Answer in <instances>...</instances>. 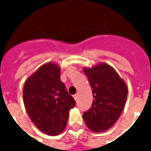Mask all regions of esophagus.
<instances>
[{
	"label": "esophagus",
	"mask_w": 151,
	"mask_h": 151,
	"mask_svg": "<svg viewBox=\"0 0 151 151\" xmlns=\"http://www.w3.org/2000/svg\"><path fill=\"white\" fill-rule=\"evenodd\" d=\"M73 98H74V99H75V100H78V94H75V95H73Z\"/></svg>",
	"instance_id": "esophagus-1"
}]
</instances>
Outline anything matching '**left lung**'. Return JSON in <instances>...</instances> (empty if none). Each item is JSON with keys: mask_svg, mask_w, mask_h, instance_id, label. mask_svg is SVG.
<instances>
[{"mask_svg": "<svg viewBox=\"0 0 151 151\" xmlns=\"http://www.w3.org/2000/svg\"><path fill=\"white\" fill-rule=\"evenodd\" d=\"M92 88L93 102L83 118L90 130L106 131L114 124L124 109L128 96L125 83L107 64L84 69Z\"/></svg>", "mask_w": 151, "mask_h": 151, "instance_id": "1", "label": "left lung"}]
</instances>
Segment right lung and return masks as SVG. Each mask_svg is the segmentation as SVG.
I'll list each match as a JSON object with an SVG mask.
<instances>
[{"mask_svg":"<svg viewBox=\"0 0 151 151\" xmlns=\"http://www.w3.org/2000/svg\"><path fill=\"white\" fill-rule=\"evenodd\" d=\"M23 101L34 124L50 136L59 135L65 129L69 111L76 104L60 80V68L54 63L41 66L27 79Z\"/></svg>","mask_w":151,"mask_h":151,"instance_id":"add662e5","label":"right lung"}]
</instances>
